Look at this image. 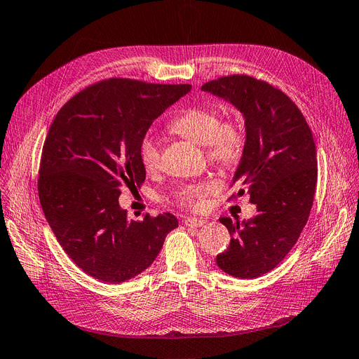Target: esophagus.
Wrapping results in <instances>:
<instances>
[{"mask_svg": "<svg viewBox=\"0 0 359 359\" xmlns=\"http://www.w3.org/2000/svg\"><path fill=\"white\" fill-rule=\"evenodd\" d=\"M208 221L202 219V218H187L184 221L185 226H190V228H197V226H203L206 225Z\"/></svg>", "mask_w": 359, "mask_h": 359, "instance_id": "1", "label": "esophagus"}]
</instances>
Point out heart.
Here are the masks:
<instances>
[{
  "label": "heart",
  "instance_id": "1",
  "mask_svg": "<svg viewBox=\"0 0 359 359\" xmlns=\"http://www.w3.org/2000/svg\"><path fill=\"white\" fill-rule=\"evenodd\" d=\"M170 130L196 144L206 147L209 161L221 168L236 166L246 147L245 130L238 121H222L221 113L209 106L185 109L170 122ZM140 159L147 172L161 165V147L153 137H144L140 142ZM212 181L187 185L180 193V200L193 209L203 206V197L212 193Z\"/></svg>",
  "mask_w": 359,
  "mask_h": 359
}]
</instances>
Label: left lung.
Listing matches in <instances>:
<instances>
[{
	"label": "left lung",
	"mask_w": 359,
	"mask_h": 359,
	"mask_svg": "<svg viewBox=\"0 0 359 359\" xmlns=\"http://www.w3.org/2000/svg\"><path fill=\"white\" fill-rule=\"evenodd\" d=\"M202 91L233 104L245 119L246 147L234 172V198L248 194L256 215L219 218L231 241L217 256L228 276L256 278L274 269L302 233L317 187V147L302 111L272 85L246 75L203 83Z\"/></svg>",
	"instance_id": "1"
}]
</instances>
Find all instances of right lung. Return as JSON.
<instances>
[{"instance_id":"obj_1","label":"right lung","mask_w":359,"mask_h":359,"mask_svg":"<svg viewBox=\"0 0 359 359\" xmlns=\"http://www.w3.org/2000/svg\"><path fill=\"white\" fill-rule=\"evenodd\" d=\"M190 91L189 83L109 79L55 114L42 147L39 202L57 241L88 276L110 284L134 278L178 226L170 213L128 218L119 196L146 180L140 142L153 121Z\"/></svg>"}]
</instances>
